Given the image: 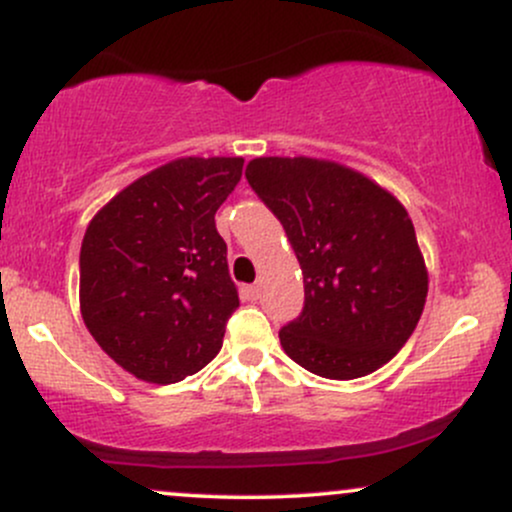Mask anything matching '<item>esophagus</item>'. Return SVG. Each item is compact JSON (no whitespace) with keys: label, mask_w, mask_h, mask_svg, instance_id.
<instances>
[{"label":"esophagus","mask_w":512,"mask_h":512,"mask_svg":"<svg viewBox=\"0 0 512 512\" xmlns=\"http://www.w3.org/2000/svg\"><path fill=\"white\" fill-rule=\"evenodd\" d=\"M257 296H260V286H245L243 289V298L245 301H257Z\"/></svg>","instance_id":"obj_1"}]
</instances>
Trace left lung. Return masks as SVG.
<instances>
[{"mask_svg": "<svg viewBox=\"0 0 512 512\" xmlns=\"http://www.w3.org/2000/svg\"><path fill=\"white\" fill-rule=\"evenodd\" d=\"M245 178L301 262L303 310L279 330L286 354L330 380L378 370L407 344L428 293L407 209L366 175L317 158H255Z\"/></svg>", "mask_w": 512, "mask_h": 512, "instance_id": "obj_1", "label": "left lung"}]
</instances>
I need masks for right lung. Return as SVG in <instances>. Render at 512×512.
<instances>
[{
  "label": "right lung",
  "instance_id": "obj_1",
  "mask_svg": "<svg viewBox=\"0 0 512 512\" xmlns=\"http://www.w3.org/2000/svg\"><path fill=\"white\" fill-rule=\"evenodd\" d=\"M243 158H178L125 187L88 223L81 315L117 366L170 385L219 354L240 305L214 214Z\"/></svg>",
  "mask_w": 512,
  "mask_h": 512
}]
</instances>
